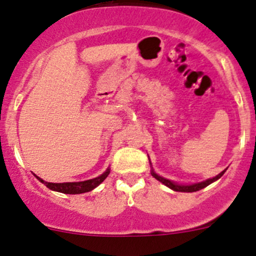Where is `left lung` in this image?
<instances>
[{
    "label": "left lung",
    "instance_id": "1",
    "mask_svg": "<svg viewBox=\"0 0 256 256\" xmlns=\"http://www.w3.org/2000/svg\"><path fill=\"white\" fill-rule=\"evenodd\" d=\"M150 166H152V164H150ZM226 170H227V169H224V170H223V172H220L218 176H214V178H210V179L204 180V182H195V184H179V182H173V180H169V179H166V178H163V176H158V174L154 172V169H153V166H152V168H150V174H152V176L156 178V179H157L158 182H162V184L166 185V186H168L169 189L174 190V192H198V190L204 189V188L208 186L210 184H212V182H214L218 180L222 176L223 174H224Z\"/></svg>",
    "mask_w": 256,
    "mask_h": 256
}]
</instances>
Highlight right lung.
<instances>
[{
	"instance_id": "1",
	"label": "right lung",
	"mask_w": 256,
	"mask_h": 256,
	"mask_svg": "<svg viewBox=\"0 0 256 256\" xmlns=\"http://www.w3.org/2000/svg\"><path fill=\"white\" fill-rule=\"evenodd\" d=\"M110 168L108 166L106 170L103 174H100L99 176L93 178V179L84 180V182H48L45 180H42V178L36 176V178L39 180L40 182H42L44 185H46V188H49L52 192H62V194H71V195H76V194H83L92 192L93 189H96L98 185H100L104 180L106 179V176H109Z\"/></svg>"
}]
</instances>
